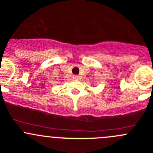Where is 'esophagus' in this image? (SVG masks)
Returning a JSON list of instances; mask_svg holds the SVG:
<instances>
[{"label":"esophagus","instance_id":"esophagus-1","mask_svg":"<svg viewBox=\"0 0 153 153\" xmlns=\"http://www.w3.org/2000/svg\"><path fill=\"white\" fill-rule=\"evenodd\" d=\"M72 78L75 80H78L80 78V77L78 76V75H73V76H72Z\"/></svg>","mask_w":153,"mask_h":153}]
</instances>
